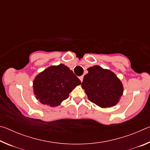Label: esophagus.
<instances>
[{
    "instance_id": "1",
    "label": "esophagus",
    "mask_w": 150,
    "mask_h": 150,
    "mask_svg": "<svg viewBox=\"0 0 150 150\" xmlns=\"http://www.w3.org/2000/svg\"><path fill=\"white\" fill-rule=\"evenodd\" d=\"M79 79L81 80V82H83V75L80 76V77H79Z\"/></svg>"
}]
</instances>
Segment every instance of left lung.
I'll return each instance as SVG.
<instances>
[{"instance_id": "1", "label": "left lung", "mask_w": 150, "mask_h": 150, "mask_svg": "<svg viewBox=\"0 0 150 150\" xmlns=\"http://www.w3.org/2000/svg\"><path fill=\"white\" fill-rule=\"evenodd\" d=\"M81 87L88 100L102 108L116 105L123 93V86L115 73L95 65L88 68Z\"/></svg>"}]
</instances>
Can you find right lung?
Listing matches in <instances>:
<instances>
[{
  "instance_id": "add662e5",
  "label": "right lung",
  "mask_w": 150,
  "mask_h": 150,
  "mask_svg": "<svg viewBox=\"0 0 150 150\" xmlns=\"http://www.w3.org/2000/svg\"><path fill=\"white\" fill-rule=\"evenodd\" d=\"M81 82L64 64L51 66L35 77L33 82L35 97L43 105L57 106L69 97Z\"/></svg>"
}]
</instances>
